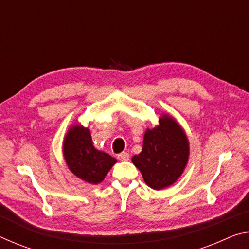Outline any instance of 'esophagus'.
I'll list each match as a JSON object with an SVG mask.
<instances>
[{"label": "esophagus", "mask_w": 249, "mask_h": 249, "mask_svg": "<svg viewBox=\"0 0 249 249\" xmlns=\"http://www.w3.org/2000/svg\"><path fill=\"white\" fill-rule=\"evenodd\" d=\"M117 158H119L121 161H127L129 159V155L127 153H121L117 155Z\"/></svg>", "instance_id": "34e87169"}]
</instances>
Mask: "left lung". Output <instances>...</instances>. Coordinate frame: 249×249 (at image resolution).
<instances>
[{
  "label": "left lung",
  "mask_w": 249,
  "mask_h": 249,
  "mask_svg": "<svg viewBox=\"0 0 249 249\" xmlns=\"http://www.w3.org/2000/svg\"><path fill=\"white\" fill-rule=\"evenodd\" d=\"M189 153V141L182 127L174 117L162 114L156 127L147 128L142 153L135 155L132 161L148 187L161 190L182 175Z\"/></svg>",
  "instance_id": "left-lung-1"
}]
</instances>
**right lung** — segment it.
<instances>
[{
    "instance_id": "add662e5",
    "label": "right lung",
    "mask_w": 249,
    "mask_h": 249,
    "mask_svg": "<svg viewBox=\"0 0 249 249\" xmlns=\"http://www.w3.org/2000/svg\"><path fill=\"white\" fill-rule=\"evenodd\" d=\"M62 151L69 170L91 184L102 182L116 162L112 156L95 148L90 129L80 124L72 125L67 132Z\"/></svg>"
}]
</instances>
